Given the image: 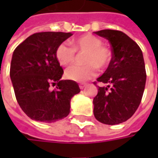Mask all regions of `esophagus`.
Returning <instances> with one entry per match:
<instances>
[{"instance_id":"esophagus-1","label":"esophagus","mask_w":158,"mask_h":158,"mask_svg":"<svg viewBox=\"0 0 158 158\" xmlns=\"http://www.w3.org/2000/svg\"><path fill=\"white\" fill-rule=\"evenodd\" d=\"M86 86H87V84H86V83H81V84L79 85V87H80V89H84L85 87H86Z\"/></svg>"}]
</instances>
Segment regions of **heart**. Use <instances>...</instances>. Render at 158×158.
<instances>
[{"label":"heart","instance_id":"heart-1","mask_svg":"<svg viewBox=\"0 0 158 158\" xmlns=\"http://www.w3.org/2000/svg\"><path fill=\"white\" fill-rule=\"evenodd\" d=\"M85 52L83 55L84 65H74L65 71V76L71 81L85 82L98 74V68L106 69L112 60L110 48L103 46V42L91 34L83 35L72 41V46L67 42L60 44L56 48V58L63 66L74 62L76 52Z\"/></svg>","mask_w":158,"mask_h":158}]
</instances>
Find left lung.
Here are the masks:
<instances>
[{
	"label": "left lung",
	"instance_id": "8db88e82",
	"mask_svg": "<svg viewBox=\"0 0 158 158\" xmlns=\"http://www.w3.org/2000/svg\"><path fill=\"white\" fill-rule=\"evenodd\" d=\"M95 33L109 40L112 57L106 72L94 82L106 84L98 86L94 116L103 124H119L133 116L143 98L147 76L143 52L122 31L102 30Z\"/></svg>",
	"mask_w": 158,
	"mask_h": 158
}]
</instances>
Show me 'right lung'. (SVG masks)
Masks as SVG:
<instances>
[{
    "label": "right lung",
    "mask_w": 158,
    "mask_h": 158,
    "mask_svg": "<svg viewBox=\"0 0 158 158\" xmlns=\"http://www.w3.org/2000/svg\"><path fill=\"white\" fill-rule=\"evenodd\" d=\"M71 32H37L28 37L13 52L10 78L15 98L28 117L45 123L66 118L70 100L80 92L75 81L60 80L63 69L56 48ZM51 86H56L54 90Z\"/></svg>",
    "instance_id": "add662e5"
}]
</instances>
